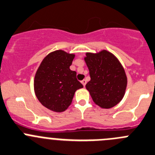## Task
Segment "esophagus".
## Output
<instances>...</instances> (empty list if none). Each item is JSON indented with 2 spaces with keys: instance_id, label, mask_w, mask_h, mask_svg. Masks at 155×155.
<instances>
[{
  "instance_id": "esophagus-1",
  "label": "esophagus",
  "mask_w": 155,
  "mask_h": 155,
  "mask_svg": "<svg viewBox=\"0 0 155 155\" xmlns=\"http://www.w3.org/2000/svg\"><path fill=\"white\" fill-rule=\"evenodd\" d=\"M81 84H83V86L84 87L85 85H86V84H87L86 80H83V81H81Z\"/></svg>"
}]
</instances>
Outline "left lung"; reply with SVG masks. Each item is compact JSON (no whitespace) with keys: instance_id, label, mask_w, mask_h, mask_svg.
Here are the masks:
<instances>
[{"instance_id":"8db88e82","label":"left lung","mask_w":155,"mask_h":155,"mask_svg":"<svg viewBox=\"0 0 155 155\" xmlns=\"http://www.w3.org/2000/svg\"><path fill=\"white\" fill-rule=\"evenodd\" d=\"M84 61L91 81L86 84L93 101L102 109L117 105L124 97L127 87L126 71L113 53L103 49L97 53L86 52Z\"/></svg>"}]
</instances>
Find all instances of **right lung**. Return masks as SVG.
Wrapping results in <instances>:
<instances>
[{
	"label": "right lung",
	"instance_id": "add662e5",
	"mask_svg": "<svg viewBox=\"0 0 155 155\" xmlns=\"http://www.w3.org/2000/svg\"><path fill=\"white\" fill-rule=\"evenodd\" d=\"M73 53L55 50L43 58L34 78V91L42 106L55 113H61L71 104L74 93L83 87L77 80L76 71L70 66Z\"/></svg>",
	"mask_w": 155,
	"mask_h": 155
}]
</instances>
